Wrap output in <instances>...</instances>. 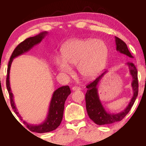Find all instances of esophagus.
Masks as SVG:
<instances>
[{
	"instance_id": "1",
	"label": "esophagus",
	"mask_w": 146,
	"mask_h": 146,
	"mask_svg": "<svg viewBox=\"0 0 146 146\" xmlns=\"http://www.w3.org/2000/svg\"><path fill=\"white\" fill-rule=\"evenodd\" d=\"M72 90L73 91H76V90H81V88H80V87H78V86H73V87H72Z\"/></svg>"
}]
</instances>
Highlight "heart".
Returning a JSON list of instances; mask_svg holds the SVG:
<instances>
[{
    "label": "heart",
    "instance_id": "heart-1",
    "mask_svg": "<svg viewBox=\"0 0 146 146\" xmlns=\"http://www.w3.org/2000/svg\"><path fill=\"white\" fill-rule=\"evenodd\" d=\"M108 48L104 41L95 39H75L68 41L61 49V58L56 59L58 70L70 73V65H76L86 79L95 78L107 65Z\"/></svg>",
    "mask_w": 146,
    "mask_h": 146
}]
</instances>
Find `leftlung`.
Returning a JSON list of instances; mask_svg holds the SVG:
<instances>
[{"mask_svg":"<svg viewBox=\"0 0 146 146\" xmlns=\"http://www.w3.org/2000/svg\"><path fill=\"white\" fill-rule=\"evenodd\" d=\"M115 38L117 51L120 52V53L127 56L130 58H132V56L129 51L125 43L117 37H115ZM127 64L129 66L130 73L132 77L133 80L132 82V86L134 95H133V97L129 104L128 106L125 108L124 110L121 111V112L118 113H110L107 112L105 110L100 100V98H99L97 85L102 78V77L104 76V74L107 73V71H105L101 75L97 77L94 82H92L86 86V88L88 89L85 94L86 111H87L90 119L94 121L96 124L99 125H107L122 120L126 116V115L129 112L133 105H134L136 98L138 95L139 84L137 70L136 69L135 65L132 63H127Z\"/></svg>","mask_w":146,"mask_h":146,"instance_id":"1","label":"left lung"}]
</instances>
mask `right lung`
I'll use <instances>...</instances> for the list:
<instances>
[{
  "instance_id": "obj_1",
  "label": "right lung",
  "mask_w": 146,
  "mask_h": 146,
  "mask_svg": "<svg viewBox=\"0 0 146 146\" xmlns=\"http://www.w3.org/2000/svg\"><path fill=\"white\" fill-rule=\"evenodd\" d=\"M47 34V32L44 31L34 37H31V38L26 39L15 48L11 55L10 60L9 61L7 78H6V86H7V91L9 94L12 109H13L15 114L20 117L21 120H23V119H22V117L17 111V109L15 107L14 102V96L11 92L10 82H9V73H10L12 62L13 61L14 58L29 51L34 46L39 44ZM70 94L71 90L69 86H63L56 90L53 93V95H52L50 104H49L48 116L44 122L39 125L29 124L25 121H23L24 123L26 125L27 127L31 131L34 132L45 133L54 131L60 125L62 119H63L65 101H66L68 96Z\"/></svg>"
}]
</instances>
